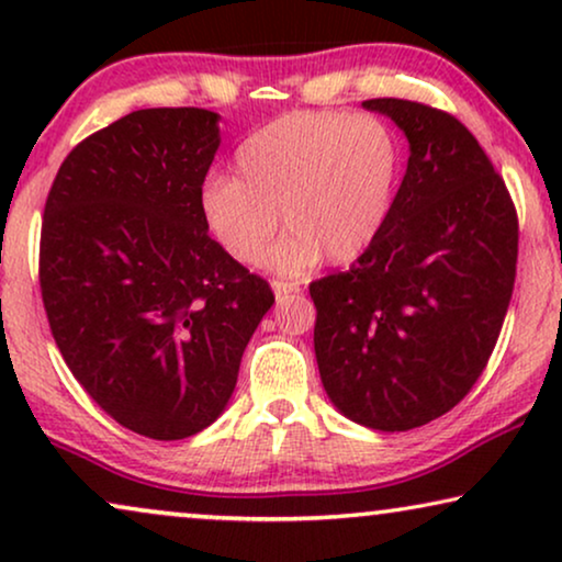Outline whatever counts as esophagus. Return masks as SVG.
Returning a JSON list of instances; mask_svg holds the SVG:
<instances>
[{
    "label": "esophagus",
    "mask_w": 562,
    "mask_h": 562,
    "mask_svg": "<svg viewBox=\"0 0 562 562\" xmlns=\"http://www.w3.org/2000/svg\"><path fill=\"white\" fill-rule=\"evenodd\" d=\"M271 286H273V294H276V299H279V302H281V299H286V296L296 294V291H299V283H291V281H283V279H276Z\"/></svg>",
    "instance_id": "34e87169"
}]
</instances>
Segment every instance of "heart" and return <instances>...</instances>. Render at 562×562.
I'll list each match as a JSON object with an SVG mask.
<instances>
[{
	"label": "heart",
	"instance_id": "obj_1",
	"mask_svg": "<svg viewBox=\"0 0 562 562\" xmlns=\"http://www.w3.org/2000/svg\"><path fill=\"white\" fill-rule=\"evenodd\" d=\"M402 173V143L375 114L289 112L237 148L235 179L204 183L199 210L214 240L245 266L268 258L281 214L291 233L273 263L302 273L322 256L342 266L371 250Z\"/></svg>",
	"mask_w": 562,
	"mask_h": 562
}]
</instances>
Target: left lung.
I'll return each mask as SVG.
<instances>
[{"instance_id": "8db88e82", "label": "left lung", "mask_w": 562, "mask_h": 562, "mask_svg": "<svg viewBox=\"0 0 562 562\" xmlns=\"http://www.w3.org/2000/svg\"><path fill=\"white\" fill-rule=\"evenodd\" d=\"M409 140L383 235L348 271L310 286L327 396L358 425L404 432L463 402L496 348L519 220L509 189L456 114L368 99Z\"/></svg>"}]
</instances>
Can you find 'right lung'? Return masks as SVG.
<instances>
[{
    "instance_id": "1",
    "label": "right lung",
    "mask_w": 562,
    "mask_h": 562,
    "mask_svg": "<svg viewBox=\"0 0 562 562\" xmlns=\"http://www.w3.org/2000/svg\"><path fill=\"white\" fill-rule=\"evenodd\" d=\"M217 114L137 110L60 164L41 229L43 306L66 366L99 409L150 440L220 417L271 283L206 233L199 194Z\"/></svg>"
}]
</instances>
